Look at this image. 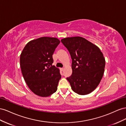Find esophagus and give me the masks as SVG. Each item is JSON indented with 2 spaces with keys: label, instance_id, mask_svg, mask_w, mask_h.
Wrapping results in <instances>:
<instances>
[{
  "label": "esophagus",
  "instance_id": "34e87169",
  "mask_svg": "<svg viewBox=\"0 0 126 126\" xmlns=\"http://www.w3.org/2000/svg\"><path fill=\"white\" fill-rule=\"evenodd\" d=\"M60 70L61 71H63L64 70V68H60Z\"/></svg>",
  "mask_w": 126,
  "mask_h": 126
}]
</instances>
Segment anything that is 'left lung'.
<instances>
[{
	"label": "left lung",
	"mask_w": 126,
	"mask_h": 126,
	"mask_svg": "<svg viewBox=\"0 0 126 126\" xmlns=\"http://www.w3.org/2000/svg\"><path fill=\"white\" fill-rule=\"evenodd\" d=\"M61 42L72 61V74L66 78L72 89L80 95L89 94L102 78L106 64L102 53L98 46L82 37L64 38Z\"/></svg>",
	"instance_id": "1"
}]
</instances>
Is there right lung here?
<instances>
[{
	"label": "right lung",
	"instance_id": "add662e5",
	"mask_svg": "<svg viewBox=\"0 0 126 126\" xmlns=\"http://www.w3.org/2000/svg\"><path fill=\"white\" fill-rule=\"evenodd\" d=\"M60 43L57 38L42 37L28 42L20 54L24 80L38 96H48L57 89L61 75L58 68L52 65V55Z\"/></svg>",
	"mask_w": 126,
	"mask_h": 126
}]
</instances>
